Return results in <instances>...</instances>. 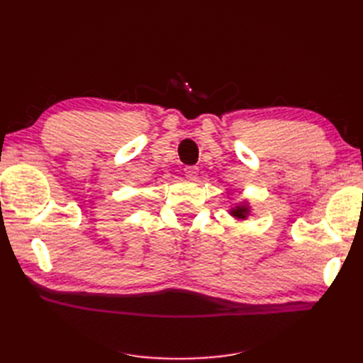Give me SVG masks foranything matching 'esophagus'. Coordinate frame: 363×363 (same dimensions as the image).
Here are the masks:
<instances>
[{"label":"esophagus","mask_w":363,"mask_h":363,"mask_svg":"<svg viewBox=\"0 0 363 363\" xmlns=\"http://www.w3.org/2000/svg\"><path fill=\"white\" fill-rule=\"evenodd\" d=\"M184 174H186V177H188V179L195 180L196 175H199V168H196V167H188V168L184 169Z\"/></svg>","instance_id":"1"}]
</instances>
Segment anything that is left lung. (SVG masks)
<instances>
[{
	"label": "left lung",
	"mask_w": 363,
	"mask_h": 363,
	"mask_svg": "<svg viewBox=\"0 0 363 363\" xmlns=\"http://www.w3.org/2000/svg\"><path fill=\"white\" fill-rule=\"evenodd\" d=\"M228 213L232 215L233 218H236L238 221H244V219L248 218V215L251 213V207L248 201H242V203H238L236 206H233L230 208Z\"/></svg>",
	"instance_id": "1"
}]
</instances>
